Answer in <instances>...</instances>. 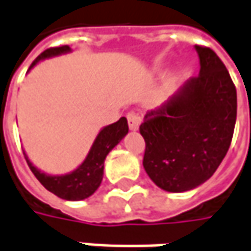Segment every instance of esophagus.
Masks as SVG:
<instances>
[{"mask_svg": "<svg viewBox=\"0 0 251 251\" xmlns=\"http://www.w3.org/2000/svg\"><path fill=\"white\" fill-rule=\"evenodd\" d=\"M140 122H142V118H140L139 113H136V112H129L127 113V125H129L130 130H138Z\"/></svg>", "mask_w": 251, "mask_h": 251, "instance_id": "34e87169", "label": "esophagus"}]
</instances>
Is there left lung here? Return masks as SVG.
Returning a JSON list of instances; mask_svg holds the SVG:
<instances>
[{"label":"left lung","instance_id":"left-lung-1","mask_svg":"<svg viewBox=\"0 0 251 251\" xmlns=\"http://www.w3.org/2000/svg\"><path fill=\"white\" fill-rule=\"evenodd\" d=\"M199 75L168 100L146 112L140 135L143 168L160 189L182 193L212 177L227 153L237 115V95L225 64L196 45Z\"/></svg>","mask_w":251,"mask_h":251}]
</instances>
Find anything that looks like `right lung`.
Returning <instances> with one entry per match:
<instances>
[{
	"instance_id": "1",
	"label": "right lung",
	"mask_w": 251,
	"mask_h": 251,
	"mask_svg": "<svg viewBox=\"0 0 251 251\" xmlns=\"http://www.w3.org/2000/svg\"><path fill=\"white\" fill-rule=\"evenodd\" d=\"M72 50L68 45L58 47V48H50L38 56L32 62V65L29 67V69H32L38 62H41L44 59L69 53ZM127 132H129V127H127L126 118H121L118 122L102 127L94 140L85 160L76 169H74L69 173H65V175L45 173V172L38 169L37 166H34V163L28 159L26 153H24V156L26 159L29 169L32 170L35 177L47 190H50L55 196L64 200H71V201L83 200L92 196L96 192V189L100 186L102 177H103L105 159L112 149L125 138Z\"/></svg>"
}]
</instances>
